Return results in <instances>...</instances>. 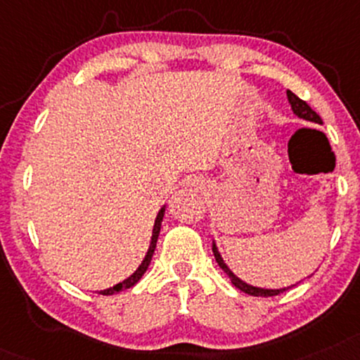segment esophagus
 I'll list each match as a JSON object with an SVG mask.
<instances>
[{"label":"esophagus","instance_id":"obj_1","mask_svg":"<svg viewBox=\"0 0 360 360\" xmlns=\"http://www.w3.org/2000/svg\"><path fill=\"white\" fill-rule=\"evenodd\" d=\"M194 186H198V183H194Z\"/></svg>","mask_w":360,"mask_h":360}]
</instances>
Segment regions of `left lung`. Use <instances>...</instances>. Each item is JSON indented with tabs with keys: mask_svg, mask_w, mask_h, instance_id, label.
<instances>
[{
	"mask_svg": "<svg viewBox=\"0 0 360 360\" xmlns=\"http://www.w3.org/2000/svg\"><path fill=\"white\" fill-rule=\"evenodd\" d=\"M287 97H288L290 105H292L293 114L300 117V119L309 120V122L322 124V119H320V115H319L317 112H315V110H311V109H310V105H309V103H307L305 101H302V98H298L297 95L293 94V92H290V90H287ZM213 253H214V258H216V262H218L219 268H221V270L224 271V274H226V275L229 276V280H231V283L235 285L236 288H240L241 292L248 293V295H253V297H274V295H278V293H281V292H285V290H288V288L295 287V285H292V287H287V288H276V290H274V288H259V287H253V285L245 283L243 280L238 278V276H236L235 274H233L231 270H229L226 263L223 262V258H221V255H219L218 248H216V243H214V241H213Z\"/></svg>",
	"mask_w": 360,
	"mask_h": 360,
	"instance_id": "8db88e82",
	"label": "left lung"
}]
</instances>
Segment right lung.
Returning <instances> with one entry per match:
<instances>
[{
	"label": "right lung",
	"mask_w": 360,
	"mask_h": 360,
	"mask_svg": "<svg viewBox=\"0 0 360 360\" xmlns=\"http://www.w3.org/2000/svg\"><path fill=\"white\" fill-rule=\"evenodd\" d=\"M164 211H166V206H162L161 210H159L158 218H155V221H154L153 238H150L149 250H147L146 258L142 259V263H141V265H139L137 270L134 271V274H132L131 276H129V278H125L124 281H120V283L114 285V287H110V288H107V290H101V292H98V293H102V295H114V293L120 292V290H125V288L134 287V285H136L137 281L142 278V275H144L147 268H149L150 259H153V255H154V250H155V243H158V238H159V231H161V223H162V218H164Z\"/></svg>",
	"instance_id": "add662e5"
}]
</instances>
